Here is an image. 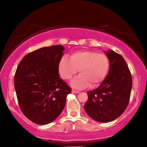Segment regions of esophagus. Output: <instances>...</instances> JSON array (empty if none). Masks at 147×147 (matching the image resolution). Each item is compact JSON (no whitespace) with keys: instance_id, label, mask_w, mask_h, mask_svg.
<instances>
[{"instance_id":"esophagus-1","label":"esophagus","mask_w":147,"mask_h":147,"mask_svg":"<svg viewBox=\"0 0 147 147\" xmlns=\"http://www.w3.org/2000/svg\"><path fill=\"white\" fill-rule=\"evenodd\" d=\"M72 93H79L80 92L79 91H76V90H72Z\"/></svg>"}]
</instances>
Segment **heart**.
I'll return each instance as SVG.
<instances>
[{"instance_id":"obj_1","label":"heart","mask_w":147,"mask_h":147,"mask_svg":"<svg viewBox=\"0 0 147 147\" xmlns=\"http://www.w3.org/2000/svg\"><path fill=\"white\" fill-rule=\"evenodd\" d=\"M111 63L107 55L92 51H78L72 54L70 59L62 57L58 65L59 75L69 80L77 73L80 75L71 81L74 88L82 89L88 85L91 88L98 86L107 76Z\"/></svg>"}]
</instances>
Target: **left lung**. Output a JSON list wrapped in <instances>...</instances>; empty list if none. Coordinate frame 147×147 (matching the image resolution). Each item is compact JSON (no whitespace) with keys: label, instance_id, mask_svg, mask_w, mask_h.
<instances>
[{"label":"left lung","instance_id":"left-lung-1","mask_svg":"<svg viewBox=\"0 0 147 147\" xmlns=\"http://www.w3.org/2000/svg\"><path fill=\"white\" fill-rule=\"evenodd\" d=\"M104 52L110 60V69L98 88L87 92L88 100L84 109L93 120L108 123L126 110L131 92L132 78L122 55L112 50Z\"/></svg>","mask_w":147,"mask_h":147}]
</instances>
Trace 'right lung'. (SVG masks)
Instances as JSON below:
<instances>
[{
	"instance_id": "obj_1",
	"label": "right lung",
	"mask_w": 147,
	"mask_h": 147,
	"mask_svg": "<svg viewBox=\"0 0 147 147\" xmlns=\"http://www.w3.org/2000/svg\"><path fill=\"white\" fill-rule=\"evenodd\" d=\"M64 50L61 45L36 50L24 56L16 71L14 88L19 106L36 124L44 125L54 121L71 92L58 71Z\"/></svg>"
}]
</instances>
